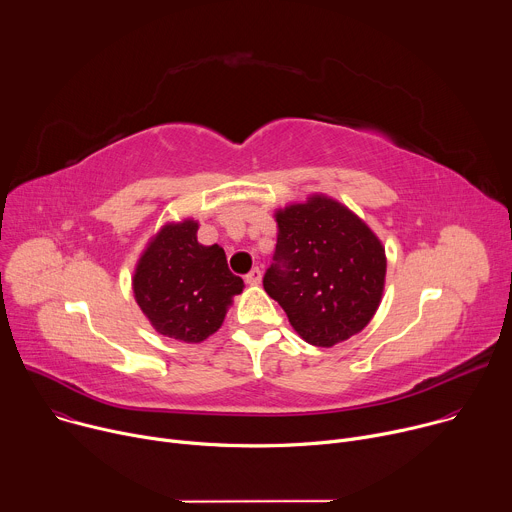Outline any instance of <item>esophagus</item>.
Instances as JSON below:
<instances>
[{
	"label": "esophagus",
	"instance_id": "1",
	"mask_svg": "<svg viewBox=\"0 0 512 512\" xmlns=\"http://www.w3.org/2000/svg\"><path fill=\"white\" fill-rule=\"evenodd\" d=\"M261 277H263L261 269L255 267V269H251V271L245 275V281H247L249 285H259V283H261Z\"/></svg>",
	"mask_w": 512,
	"mask_h": 512
}]
</instances>
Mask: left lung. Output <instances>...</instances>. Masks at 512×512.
Here are the masks:
<instances>
[{
  "label": "left lung",
  "mask_w": 512,
  "mask_h": 512,
  "mask_svg": "<svg viewBox=\"0 0 512 512\" xmlns=\"http://www.w3.org/2000/svg\"><path fill=\"white\" fill-rule=\"evenodd\" d=\"M277 245L263 287L294 330L330 348L375 316L387 273L385 247L367 223L324 194L275 212Z\"/></svg>",
  "instance_id": "obj_1"
}]
</instances>
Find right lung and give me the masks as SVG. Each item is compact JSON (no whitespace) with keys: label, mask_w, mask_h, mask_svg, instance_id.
I'll list each match as a JSON object with an SVG mask.
<instances>
[{"label":"right lung","mask_w":512,"mask_h":512,"mask_svg":"<svg viewBox=\"0 0 512 512\" xmlns=\"http://www.w3.org/2000/svg\"><path fill=\"white\" fill-rule=\"evenodd\" d=\"M198 223H168L141 253L133 273L135 302L156 332L196 344L223 326L245 283L233 275L223 247H204Z\"/></svg>","instance_id":"obj_1"}]
</instances>
